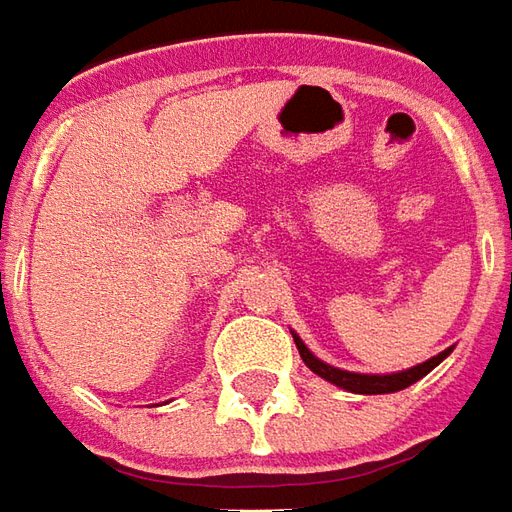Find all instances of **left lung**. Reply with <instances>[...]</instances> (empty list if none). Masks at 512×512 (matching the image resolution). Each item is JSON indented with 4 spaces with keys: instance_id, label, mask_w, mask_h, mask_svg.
<instances>
[{
    "instance_id": "obj_1",
    "label": "left lung",
    "mask_w": 512,
    "mask_h": 512,
    "mask_svg": "<svg viewBox=\"0 0 512 512\" xmlns=\"http://www.w3.org/2000/svg\"><path fill=\"white\" fill-rule=\"evenodd\" d=\"M291 336H294V344H297L302 361H305V367H308L311 373H316L319 378L330 381L333 387L347 389V392H356V395H389V392H401V389L412 387V384H417L423 375H429L431 370H434V367H437V364H440V361L454 350V347H446L443 353L431 356L429 361H423V364H417V367L401 370V373L373 375V373H350V370H339V367H333V364H328V361L316 358L294 330H291Z\"/></svg>"
}]
</instances>
